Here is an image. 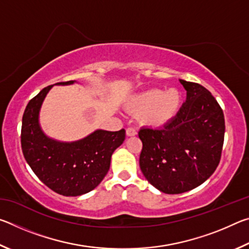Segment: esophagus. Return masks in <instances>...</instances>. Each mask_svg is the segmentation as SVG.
I'll use <instances>...</instances> for the list:
<instances>
[{
  "label": "esophagus",
  "instance_id": "1",
  "mask_svg": "<svg viewBox=\"0 0 249 249\" xmlns=\"http://www.w3.org/2000/svg\"><path fill=\"white\" fill-rule=\"evenodd\" d=\"M137 134V132L136 130H135L134 128H132V127H129V128H127L126 129V135H127L128 137H130V136H135V135Z\"/></svg>",
  "mask_w": 249,
  "mask_h": 249
}]
</instances>
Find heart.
Here are the masks:
<instances>
[{
  "instance_id": "obj_1",
  "label": "heart",
  "mask_w": 249,
  "mask_h": 249,
  "mask_svg": "<svg viewBox=\"0 0 249 249\" xmlns=\"http://www.w3.org/2000/svg\"><path fill=\"white\" fill-rule=\"evenodd\" d=\"M182 101V94L175 88L166 91L153 88L130 96L126 107L133 114L140 115L142 125L161 127L178 115Z\"/></svg>"
}]
</instances>
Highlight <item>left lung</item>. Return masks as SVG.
Listing matches in <instances>:
<instances>
[{"label": "left lung", "instance_id": "obj_1", "mask_svg": "<svg viewBox=\"0 0 249 249\" xmlns=\"http://www.w3.org/2000/svg\"><path fill=\"white\" fill-rule=\"evenodd\" d=\"M187 99L163 128H142L140 167L147 181L167 195L199 187L218 166L224 142V114L201 84L179 80Z\"/></svg>", "mask_w": 249, "mask_h": 249}]
</instances>
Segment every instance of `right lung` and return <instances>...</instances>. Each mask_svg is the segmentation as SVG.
I'll return each instance as SVG.
<instances>
[{
  "instance_id": "right-lung-1",
  "label": "right lung",
  "mask_w": 249,
  "mask_h": 249,
  "mask_svg": "<svg viewBox=\"0 0 249 249\" xmlns=\"http://www.w3.org/2000/svg\"><path fill=\"white\" fill-rule=\"evenodd\" d=\"M75 81L59 82L69 86ZM53 86L44 88L25 108L22 122V150L29 167L41 182L65 196H78L98 187L107 176L114 150L125 140V129H96L75 142L48 137L39 124L44 100Z\"/></svg>"
}]
</instances>
